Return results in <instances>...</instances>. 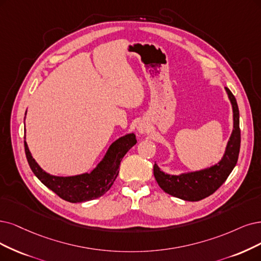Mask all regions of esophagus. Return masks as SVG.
Listing matches in <instances>:
<instances>
[{
    "mask_svg": "<svg viewBox=\"0 0 261 261\" xmlns=\"http://www.w3.org/2000/svg\"><path fill=\"white\" fill-rule=\"evenodd\" d=\"M148 129V125L145 123V122H140L139 125H138V131L140 133H145Z\"/></svg>",
    "mask_w": 261,
    "mask_h": 261,
    "instance_id": "34e87169",
    "label": "esophagus"
}]
</instances>
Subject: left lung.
<instances>
[{"label": "left lung", "mask_w": 261, "mask_h": 261, "mask_svg": "<svg viewBox=\"0 0 261 261\" xmlns=\"http://www.w3.org/2000/svg\"><path fill=\"white\" fill-rule=\"evenodd\" d=\"M226 90L233 109V131L228 142L223 159L217 165L208 169L181 175L166 174L160 171L155 163L153 175L160 188L167 194L186 201L202 200L213 195L224 184L236 167L241 145L240 114L234 95L228 88H226Z\"/></svg>", "instance_id": "left-lung-1"}]
</instances>
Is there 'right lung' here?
<instances>
[{
	"mask_svg": "<svg viewBox=\"0 0 261 261\" xmlns=\"http://www.w3.org/2000/svg\"><path fill=\"white\" fill-rule=\"evenodd\" d=\"M136 144V136L133 133L127 134L112 144L103 160L91 173L69 177L54 176L43 171L31 156L25 141L24 150L29 166L46 187L61 199L72 203H79L100 198L111 189L119 173V166L123 156Z\"/></svg>",
	"mask_w": 261,
	"mask_h": 261,
	"instance_id": "add662e5",
	"label": "right lung"
}]
</instances>
